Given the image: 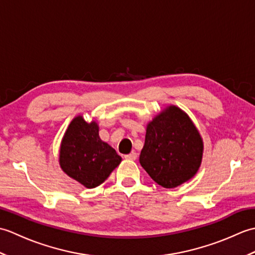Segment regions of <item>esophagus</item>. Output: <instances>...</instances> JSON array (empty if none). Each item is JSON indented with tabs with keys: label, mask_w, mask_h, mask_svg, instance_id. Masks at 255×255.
<instances>
[{
	"label": "esophagus",
	"mask_w": 255,
	"mask_h": 255,
	"mask_svg": "<svg viewBox=\"0 0 255 255\" xmlns=\"http://www.w3.org/2000/svg\"><path fill=\"white\" fill-rule=\"evenodd\" d=\"M125 159H126V160H131V161L136 160L137 159V153L136 152H131V153H129V154H126V155H125Z\"/></svg>",
	"instance_id": "34e87169"
}]
</instances>
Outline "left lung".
I'll return each mask as SVG.
<instances>
[{
	"mask_svg": "<svg viewBox=\"0 0 255 255\" xmlns=\"http://www.w3.org/2000/svg\"><path fill=\"white\" fill-rule=\"evenodd\" d=\"M203 152V138L192 119L170 105L148 123L139 162L155 183L174 188L196 174Z\"/></svg>",
	"mask_w": 255,
	"mask_h": 255,
	"instance_id": "1",
	"label": "left lung"
}]
</instances>
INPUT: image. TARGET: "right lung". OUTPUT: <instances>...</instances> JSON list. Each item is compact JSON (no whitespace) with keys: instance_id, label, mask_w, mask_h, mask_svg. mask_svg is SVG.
<instances>
[{"instance_id":"add662e5","label":"right lung","mask_w":255,"mask_h":255,"mask_svg":"<svg viewBox=\"0 0 255 255\" xmlns=\"http://www.w3.org/2000/svg\"><path fill=\"white\" fill-rule=\"evenodd\" d=\"M99 124L77 116L67 128L59 150L62 171L86 188L104 183L122 162L115 149L100 138Z\"/></svg>"}]
</instances>
